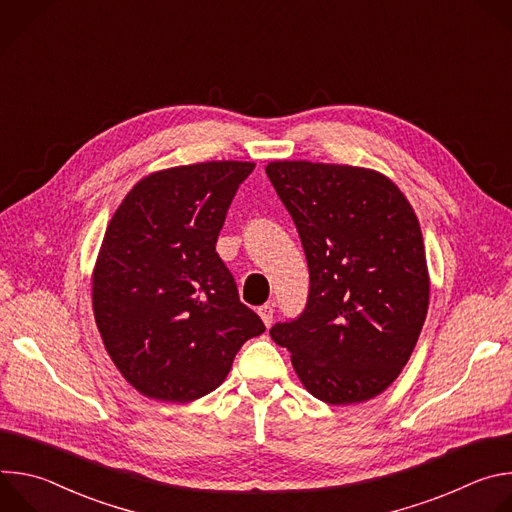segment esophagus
Segmentation results:
<instances>
[{
	"mask_svg": "<svg viewBox=\"0 0 512 512\" xmlns=\"http://www.w3.org/2000/svg\"><path fill=\"white\" fill-rule=\"evenodd\" d=\"M257 314H259V318L263 320V324L269 328L271 322H273V306H271V304H265V306L257 308Z\"/></svg>",
	"mask_w": 512,
	"mask_h": 512,
	"instance_id": "obj_1",
	"label": "esophagus"
}]
</instances>
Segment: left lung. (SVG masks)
Here are the masks:
<instances>
[{"mask_svg": "<svg viewBox=\"0 0 512 512\" xmlns=\"http://www.w3.org/2000/svg\"><path fill=\"white\" fill-rule=\"evenodd\" d=\"M298 227L310 296L269 334L328 405L381 395L403 371L429 306L419 221L393 180L369 168L275 160L265 168Z\"/></svg>", "mask_w": 512, "mask_h": 512, "instance_id": "1", "label": "left lung"}]
</instances>
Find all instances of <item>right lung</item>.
I'll use <instances>...</instances> for the list:
<instances>
[{"mask_svg": "<svg viewBox=\"0 0 512 512\" xmlns=\"http://www.w3.org/2000/svg\"><path fill=\"white\" fill-rule=\"evenodd\" d=\"M253 168L223 160L154 172L107 225L91 277L95 322L119 373L145 397L208 395L239 348L265 332L214 247Z\"/></svg>", "mask_w": 512, "mask_h": 512, "instance_id": "right-lung-1", "label": "right lung"}]
</instances>
